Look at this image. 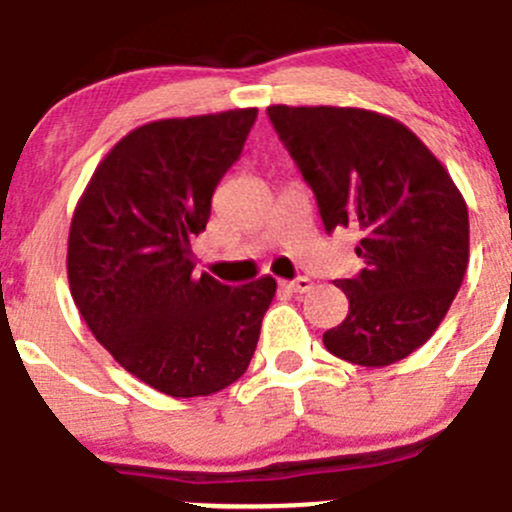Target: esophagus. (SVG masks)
<instances>
[{"label":"esophagus","instance_id":"obj_1","mask_svg":"<svg viewBox=\"0 0 512 512\" xmlns=\"http://www.w3.org/2000/svg\"><path fill=\"white\" fill-rule=\"evenodd\" d=\"M287 289L304 294V292H309V289H312V280H309V277H297V280L287 282Z\"/></svg>","mask_w":512,"mask_h":512}]
</instances>
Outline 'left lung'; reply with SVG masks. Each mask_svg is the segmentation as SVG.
Returning <instances> with one entry per match:
<instances>
[{
  "label": "left lung",
  "instance_id": "8db88e82",
  "mask_svg": "<svg viewBox=\"0 0 512 512\" xmlns=\"http://www.w3.org/2000/svg\"><path fill=\"white\" fill-rule=\"evenodd\" d=\"M277 136L317 198L324 230L361 232L364 270L337 280L349 314L324 347L359 366H389L431 339L468 267V208L441 160L384 113L270 106Z\"/></svg>",
  "mask_w": 512,
  "mask_h": 512
}]
</instances>
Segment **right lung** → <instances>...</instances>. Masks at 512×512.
Masks as SVG:
<instances>
[{
	"mask_svg": "<svg viewBox=\"0 0 512 512\" xmlns=\"http://www.w3.org/2000/svg\"><path fill=\"white\" fill-rule=\"evenodd\" d=\"M255 118L235 108L136 128L98 163L71 218L66 272L81 317L123 369L175 399L245 374L277 292L270 275L242 287L198 275L190 252Z\"/></svg>",
	"mask_w": 512,
	"mask_h": 512,
	"instance_id": "1",
	"label": "right lung"
}]
</instances>
